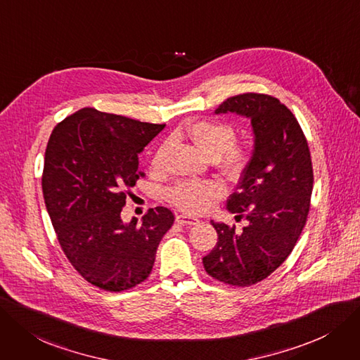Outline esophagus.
<instances>
[{
    "mask_svg": "<svg viewBox=\"0 0 360 360\" xmlns=\"http://www.w3.org/2000/svg\"><path fill=\"white\" fill-rule=\"evenodd\" d=\"M177 223H180V224H183V226H195V224H198L199 223V220L198 219H195V217H191V215H186V214H180V215H177Z\"/></svg>",
    "mask_w": 360,
    "mask_h": 360,
    "instance_id": "1",
    "label": "esophagus"
}]
</instances>
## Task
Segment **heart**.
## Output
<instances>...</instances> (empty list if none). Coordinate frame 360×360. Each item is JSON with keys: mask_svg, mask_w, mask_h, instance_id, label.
I'll return each instance as SVG.
<instances>
[{"mask_svg": "<svg viewBox=\"0 0 360 360\" xmlns=\"http://www.w3.org/2000/svg\"><path fill=\"white\" fill-rule=\"evenodd\" d=\"M186 134L230 179L240 177L250 164L251 148L247 143L235 141L236 131L233 125L223 121L200 120L191 124ZM161 162L162 150L160 149L153 156L152 167L160 168ZM223 195L224 188L217 180H183L168 189L167 199L186 212L199 214L207 211L214 200Z\"/></svg>", "mask_w": 360, "mask_h": 360, "instance_id": "obj_1", "label": "heart"}]
</instances>
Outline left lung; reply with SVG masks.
Here are the masks:
<instances>
[{"instance_id": "8db88e82", "label": "left lung", "mask_w": 360, "mask_h": 360, "mask_svg": "<svg viewBox=\"0 0 360 360\" xmlns=\"http://www.w3.org/2000/svg\"><path fill=\"white\" fill-rule=\"evenodd\" d=\"M251 120L254 152L227 208L247 217L235 226L212 223L219 240L202 258L208 275L232 286H251L271 275L288 257L307 221L313 167L307 139L294 113L276 97L243 93L226 98L215 113Z\"/></svg>"}]
</instances>
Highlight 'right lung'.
Listing matches in <instances>:
<instances>
[{
  "instance_id": "1",
  "label": "right lung",
  "mask_w": 360,
  "mask_h": 360,
  "mask_svg": "<svg viewBox=\"0 0 360 360\" xmlns=\"http://www.w3.org/2000/svg\"><path fill=\"white\" fill-rule=\"evenodd\" d=\"M164 127L84 108L49 139L42 195L57 240L69 263L100 290L121 292L146 281L174 224L165 207L148 210L141 224L121 220L130 188L145 177L139 155Z\"/></svg>"
}]
</instances>
